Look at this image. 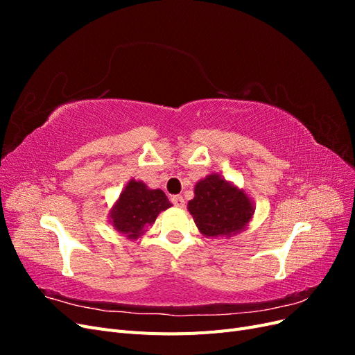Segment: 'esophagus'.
<instances>
[{
  "instance_id": "obj_1",
  "label": "esophagus",
  "mask_w": 355,
  "mask_h": 355,
  "mask_svg": "<svg viewBox=\"0 0 355 355\" xmlns=\"http://www.w3.org/2000/svg\"><path fill=\"white\" fill-rule=\"evenodd\" d=\"M171 201H173L175 206L179 207V209H184L185 207V200H184V197H182V196H175L173 198H171Z\"/></svg>"
}]
</instances>
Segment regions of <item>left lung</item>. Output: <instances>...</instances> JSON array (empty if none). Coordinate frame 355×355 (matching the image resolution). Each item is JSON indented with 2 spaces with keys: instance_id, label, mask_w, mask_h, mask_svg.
<instances>
[{
  "instance_id": "8db88e82",
  "label": "left lung",
  "mask_w": 355,
  "mask_h": 355,
  "mask_svg": "<svg viewBox=\"0 0 355 355\" xmlns=\"http://www.w3.org/2000/svg\"><path fill=\"white\" fill-rule=\"evenodd\" d=\"M188 211L207 239H230L249 227L254 204L243 188L218 173H210L196 184Z\"/></svg>"
}]
</instances>
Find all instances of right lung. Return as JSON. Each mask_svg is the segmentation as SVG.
<instances>
[{
  "instance_id": "obj_1",
  "label": "right lung",
  "mask_w": 355,
  "mask_h": 355,
  "mask_svg": "<svg viewBox=\"0 0 355 355\" xmlns=\"http://www.w3.org/2000/svg\"><path fill=\"white\" fill-rule=\"evenodd\" d=\"M171 207V202L161 189H151L142 180L130 179L110 210L112 228L136 241L155 222L157 216Z\"/></svg>"
}]
</instances>
